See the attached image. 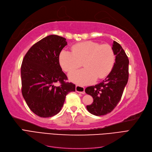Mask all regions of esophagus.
<instances>
[{"label": "esophagus", "instance_id": "1", "mask_svg": "<svg viewBox=\"0 0 152 152\" xmlns=\"http://www.w3.org/2000/svg\"><path fill=\"white\" fill-rule=\"evenodd\" d=\"M75 91L77 93H79L81 94H85V88L83 86H80L79 85H77L75 87Z\"/></svg>", "mask_w": 152, "mask_h": 152}]
</instances>
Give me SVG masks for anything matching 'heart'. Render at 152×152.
Wrapping results in <instances>:
<instances>
[{
	"label": "heart",
	"mask_w": 152,
	"mask_h": 152,
	"mask_svg": "<svg viewBox=\"0 0 152 152\" xmlns=\"http://www.w3.org/2000/svg\"><path fill=\"white\" fill-rule=\"evenodd\" d=\"M72 51L62 50L59 55V63L67 72L78 69L83 63L84 69L69 74L70 80L77 84H89L97 78L104 79L113 67L115 54L112 47L108 44L86 41L73 45Z\"/></svg>",
	"instance_id": "1"
}]
</instances>
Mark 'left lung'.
Instances as JSON below:
<instances>
[{
  "instance_id": "8db88e82",
  "label": "left lung",
  "mask_w": 152,
  "mask_h": 152,
  "mask_svg": "<svg viewBox=\"0 0 152 152\" xmlns=\"http://www.w3.org/2000/svg\"><path fill=\"white\" fill-rule=\"evenodd\" d=\"M112 48L116 57L111 72L101 83L85 89L93 98V103L87 105V109L96 116L107 115L116 107L129 79V59L125 51L115 41Z\"/></svg>"
}]
</instances>
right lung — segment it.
Here are the masks:
<instances>
[{"label": "right lung", "instance_id": "obj_1", "mask_svg": "<svg viewBox=\"0 0 152 152\" xmlns=\"http://www.w3.org/2000/svg\"><path fill=\"white\" fill-rule=\"evenodd\" d=\"M66 39L50 35L35 43L23 59L21 67V93L30 109L39 117H53L60 111L66 96L75 91V85L59 65L61 50ZM59 82L61 86L54 84Z\"/></svg>", "mask_w": 152, "mask_h": 152}]
</instances>
